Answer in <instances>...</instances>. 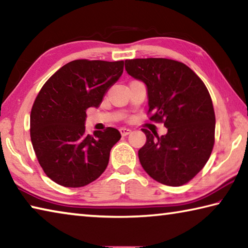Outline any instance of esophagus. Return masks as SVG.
Masks as SVG:
<instances>
[{
	"label": "esophagus",
	"mask_w": 248,
	"mask_h": 248,
	"mask_svg": "<svg viewBox=\"0 0 248 248\" xmlns=\"http://www.w3.org/2000/svg\"><path fill=\"white\" fill-rule=\"evenodd\" d=\"M119 131L121 133V136L125 137V136H128L130 132H131V129H129V128H120Z\"/></svg>",
	"instance_id": "obj_1"
}]
</instances>
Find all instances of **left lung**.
<instances>
[{
	"label": "left lung",
	"mask_w": 248,
	"mask_h": 248,
	"mask_svg": "<svg viewBox=\"0 0 248 248\" xmlns=\"http://www.w3.org/2000/svg\"><path fill=\"white\" fill-rule=\"evenodd\" d=\"M124 68L145 84L151 120L167 128L161 137L142 129L141 165L156 182L182 186L203 169L215 144L216 115L207 87L186 64L170 59H132Z\"/></svg>",
	"instance_id": "8db88e82"
}]
</instances>
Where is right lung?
I'll return each mask as SVG.
<instances>
[{
	"label": "right lung",
	"instance_id": "right-lung-1",
	"mask_svg": "<svg viewBox=\"0 0 248 248\" xmlns=\"http://www.w3.org/2000/svg\"><path fill=\"white\" fill-rule=\"evenodd\" d=\"M124 72V61L74 60L45 83L31 112V139L46 175L64 187H83L106 170L120 140L115 128L85 133L86 109L98 108Z\"/></svg>",
	"mask_w": 248,
	"mask_h": 248
}]
</instances>
